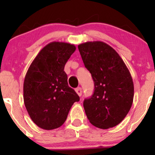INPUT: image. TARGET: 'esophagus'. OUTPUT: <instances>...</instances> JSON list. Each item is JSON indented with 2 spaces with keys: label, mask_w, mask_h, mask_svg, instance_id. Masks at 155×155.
Returning a JSON list of instances; mask_svg holds the SVG:
<instances>
[{
  "label": "esophagus",
  "mask_w": 155,
  "mask_h": 155,
  "mask_svg": "<svg viewBox=\"0 0 155 155\" xmlns=\"http://www.w3.org/2000/svg\"><path fill=\"white\" fill-rule=\"evenodd\" d=\"M76 92L78 94V95L79 96H81L82 95V90H81V87H78L76 89Z\"/></svg>",
  "instance_id": "34e87169"
}]
</instances>
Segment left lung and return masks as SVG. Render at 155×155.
<instances>
[{
  "label": "left lung",
  "instance_id": "left-lung-1",
  "mask_svg": "<svg viewBox=\"0 0 155 155\" xmlns=\"http://www.w3.org/2000/svg\"><path fill=\"white\" fill-rule=\"evenodd\" d=\"M78 49L95 84L93 95L84 101L87 119L98 128L114 127L132 106L134 86L130 73L118 53L104 42H85Z\"/></svg>",
  "mask_w": 155,
  "mask_h": 155
}]
</instances>
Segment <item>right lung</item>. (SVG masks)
I'll list each match as a JSON object with an SVG mask.
<instances>
[{"label": "right lung", "mask_w": 155, "mask_h": 155, "mask_svg": "<svg viewBox=\"0 0 155 155\" xmlns=\"http://www.w3.org/2000/svg\"><path fill=\"white\" fill-rule=\"evenodd\" d=\"M76 50L74 44L53 41L32 62L25 77L23 98L28 114L41 128L53 130L66 120L79 95L68 84L65 63Z\"/></svg>", "instance_id": "1"}]
</instances>
